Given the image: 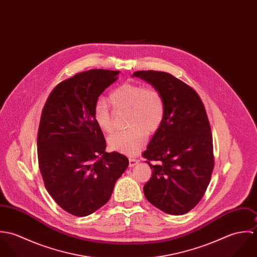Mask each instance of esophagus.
<instances>
[{"label": "esophagus", "mask_w": 257, "mask_h": 257, "mask_svg": "<svg viewBox=\"0 0 257 257\" xmlns=\"http://www.w3.org/2000/svg\"><path fill=\"white\" fill-rule=\"evenodd\" d=\"M128 161H130V163H128V166L132 168V167H134V166H136L139 162H140V160H138V159H136V158H130L128 159Z\"/></svg>", "instance_id": "esophagus-1"}]
</instances>
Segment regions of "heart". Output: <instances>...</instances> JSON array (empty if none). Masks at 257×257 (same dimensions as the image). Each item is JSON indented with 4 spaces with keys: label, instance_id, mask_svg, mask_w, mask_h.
<instances>
[{
    "label": "heart",
    "instance_id": "obj_1",
    "mask_svg": "<svg viewBox=\"0 0 257 257\" xmlns=\"http://www.w3.org/2000/svg\"><path fill=\"white\" fill-rule=\"evenodd\" d=\"M110 100L114 108L128 110L126 120L131 128L111 135L108 141L109 147L119 153L135 155L147 143V131L153 133L160 126L164 117L163 98L153 88L126 83L110 93ZM93 112L98 126L106 133H111L112 114L105 98L96 101Z\"/></svg>",
    "mask_w": 257,
    "mask_h": 257
}]
</instances>
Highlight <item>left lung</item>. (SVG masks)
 <instances>
[{
	"instance_id": "obj_1",
	"label": "left lung",
	"mask_w": 257,
	"mask_h": 257,
	"mask_svg": "<svg viewBox=\"0 0 257 257\" xmlns=\"http://www.w3.org/2000/svg\"><path fill=\"white\" fill-rule=\"evenodd\" d=\"M133 76L152 85L164 101L163 120L143 153L152 169L145 196L166 214L184 215L203 198L215 164L204 104L193 88L171 74L148 70Z\"/></svg>"
}]
</instances>
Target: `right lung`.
Segmentation results:
<instances>
[{
	"mask_svg": "<svg viewBox=\"0 0 257 257\" xmlns=\"http://www.w3.org/2000/svg\"><path fill=\"white\" fill-rule=\"evenodd\" d=\"M119 71L93 69L59 83L41 112L37 157L44 186L67 213L85 217L110 200L128 166L118 152H106L94 105Z\"/></svg>",
	"mask_w": 257,
	"mask_h": 257,
	"instance_id": "right-lung-1",
	"label": "right lung"
}]
</instances>
